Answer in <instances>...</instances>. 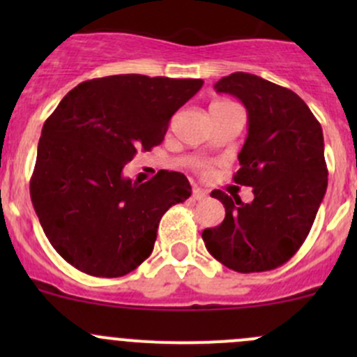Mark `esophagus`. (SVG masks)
<instances>
[{
	"label": "esophagus",
	"instance_id": "obj_1",
	"mask_svg": "<svg viewBox=\"0 0 357 357\" xmlns=\"http://www.w3.org/2000/svg\"><path fill=\"white\" fill-rule=\"evenodd\" d=\"M193 200H204L205 197H207V192L202 188H193V193H192Z\"/></svg>",
	"mask_w": 357,
	"mask_h": 357
}]
</instances>
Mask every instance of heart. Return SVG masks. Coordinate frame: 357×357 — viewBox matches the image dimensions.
<instances>
[{
    "mask_svg": "<svg viewBox=\"0 0 357 357\" xmlns=\"http://www.w3.org/2000/svg\"><path fill=\"white\" fill-rule=\"evenodd\" d=\"M219 103H222V102H219ZM204 171H205V169H204Z\"/></svg>",
    "mask_w": 357,
    "mask_h": 357,
    "instance_id": "b5f03b06",
    "label": "heart"
}]
</instances>
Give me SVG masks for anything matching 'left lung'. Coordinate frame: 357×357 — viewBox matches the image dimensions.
I'll return each instance as SVG.
<instances>
[{
  "label": "left lung",
  "instance_id": "8db88e82",
  "mask_svg": "<svg viewBox=\"0 0 357 357\" xmlns=\"http://www.w3.org/2000/svg\"><path fill=\"white\" fill-rule=\"evenodd\" d=\"M214 88L247 109L248 135L233 179L252 186L254 200L243 204L214 190L211 197L225 205V221L204 229L202 238L212 257L233 271H269L301 248L325 197L321 124L301 96L259 75L235 72Z\"/></svg>",
  "mask_w": 357,
  "mask_h": 357
}]
</instances>
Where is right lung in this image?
Segmentation results:
<instances>
[{"instance_id":"1","label":"right lung","mask_w":357,"mask_h":357,"mask_svg":"<svg viewBox=\"0 0 357 357\" xmlns=\"http://www.w3.org/2000/svg\"><path fill=\"white\" fill-rule=\"evenodd\" d=\"M202 79L121 74L81 82L46 119L31 200L46 238L79 271L117 278L153 250L169 207L192 195L185 174L132 183L122 169L160 145L169 121Z\"/></svg>"}]
</instances>
